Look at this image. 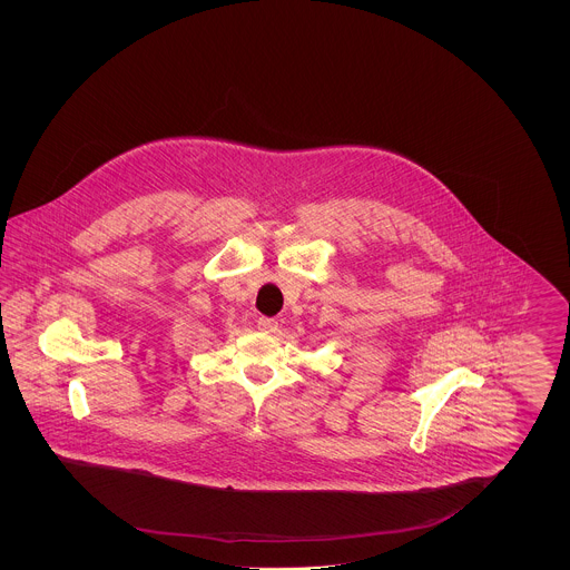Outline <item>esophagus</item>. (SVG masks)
<instances>
[{"mask_svg":"<svg viewBox=\"0 0 570 570\" xmlns=\"http://www.w3.org/2000/svg\"><path fill=\"white\" fill-rule=\"evenodd\" d=\"M258 328L265 331V333H275L277 331V321L275 318H267V316H261L258 318Z\"/></svg>","mask_w":570,"mask_h":570,"instance_id":"esophagus-1","label":"esophagus"}]
</instances>
